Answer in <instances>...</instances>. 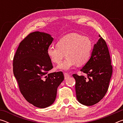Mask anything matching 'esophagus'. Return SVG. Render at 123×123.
<instances>
[{"label":"esophagus","mask_w":123,"mask_h":123,"mask_svg":"<svg viewBox=\"0 0 123 123\" xmlns=\"http://www.w3.org/2000/svg\"><path fill=\"white\" fill-rule=\"evenodd\" d=\"M64 79H67L70 76V75L68 73H64Z\"/></svg>","instance_id":"34e87169"}]
</instances>
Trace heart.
I'll list each match as a JSON object with an SVG mask.
<instances>
[{"mask_svg":"<svg viewBox=\"0 0 123 123\" xmlns=\"http://www.w3.org/2000/svg\"><path fill=\"white\" fill-rule=\"evenodd\" d=\"M92 49L93 43L88 37L71 33L60 39L57 45H50L47 49V54L55 63L61 62L66 54L67 57L57 67L68 70L77 64L82 66L86 63L91 57Z\"/></svg>","mask_w":123,"mask_h":123,"instance_id":"1","label":"heart"}]
</instances>
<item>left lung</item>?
<instances>
[{"instance_id":"obj_1","label":"left lung","mask_w":123,"mask_h":123,"mask_svg":"<svg viewBox=\"0 0 123 123\" xmlns=\"http://www.w3.org/2000/svg\"><path fill=\"white\" fill-rule=\"evenodd\" d=\"M100 38L93 47L91 57L80 70L85 75L74 74L76 98L79 103L92 106L105 96L112 74L111 60L105 41Z\"/></svg>"}]
</instances>
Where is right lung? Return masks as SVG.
<instances>
[{
  "instance_id": "right-lung-1",
  "label": "right lung",
  "mask_w": 123,
  "mask_h": 123,
  "mask_svg": "<svg viewBox=\"0 0 123 123\" xmlns=\"http://www.w3.org/2000/svg\"><path fill=\"white\" fill-rule=\"evenodd\" d=\"M53 39L47 33H30L19 43L13 57V72L20 92L29 103L39 108L54 103L64 80L62 72L49 73L53 66L47 49Z\"/></svg>"
}]
</instances>
